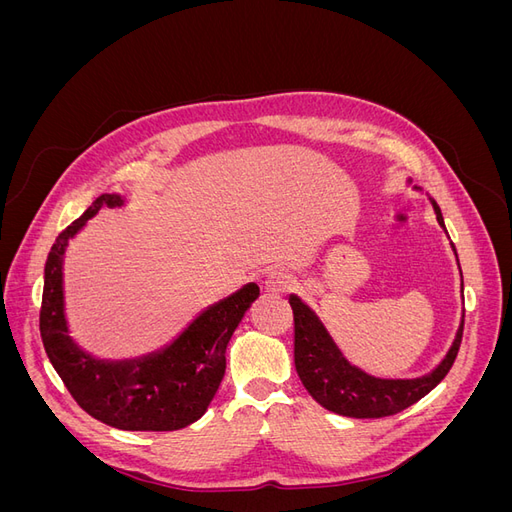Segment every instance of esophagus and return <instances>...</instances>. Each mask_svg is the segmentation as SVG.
Segmentation results:
<instances>
[{
	"instance_id": "esophagus-1",
	"label": "esophagus",
	"mask_w": 512,
	"mask_h": 512,
	"mask_svg": "<svg viewBox=\"0 0 512 512\" xmlns=\"http://www.w3.org/2000/svg\"><path fill=\"white\" fill-rule=\"evenodd\" d=\"M292 284H294L292 275H288L286 271H273V273L267 277L265 288H267L269 292H273V294H284V292H288V290L292 288Z\"/></svg>"
}]
</instances>
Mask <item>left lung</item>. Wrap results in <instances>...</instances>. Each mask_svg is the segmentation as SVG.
I'll return each mask as SVG.
<instances>
[{"label": "left lung", "mask_w": 512, "mask_h": 512, "mask_svg": "<svg viewBox=\"0 0 512 512\" xmlns=\"http://www.w3.org/2000/svg\"><path fill=\"white\" fill-rule=\"evenodd\" d=\"M433 209H436L440 226H444L440 207L433 203ZM290 307L294 316V367H297V374L307 393L322 408L342 416L382 418L410 408L444 380L461 346L463 320L451 350L429 376L416 380H380L350 365L316 314L294 294L290 297Z\"/></svg>", "instance_id": "1"}]
</instances>
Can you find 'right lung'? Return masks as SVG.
I'll list each match as a JSON object with an SVG mask.
<instances>
[{
	"mask_svg": "<svg viewBox=\"0 0 512 512\" xmlns=\"http://www.w3.org/2000/svg\"><path fill=\"white\" fill-rule=\"evenodd\" d=\"M119 194H102L55 239L44 267L40 337L66 389L89 416L123 431H175L203 416L226 371V346L260 288L247 284L200 314L168 348L134 361H98L76 346L64 316L61 267L68 241L102 207H119Z\"/></svg>",
	"mask_w": 512,
	"mask_h": 512,
	"instance_id": "1",
	"label": "right lung"
}]
</instances>
